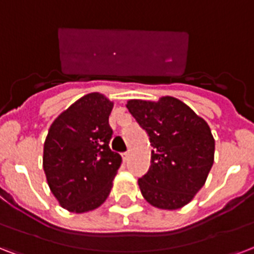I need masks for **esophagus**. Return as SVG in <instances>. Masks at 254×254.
<instances>
[{"label":"esophagus","instance_id":"obj_1","mask_svg":"<svg viewBox=\"0 0 254 254\" xmlns=\"http://www.w3.org/2000/svg\"><path fill=\"white\" fill-rule=\"evenodd\" d=\"M122 159H123V162H127L129 159V152H123L122 154Z\"/></svg>","mask_w":254,"mask_h":254}]
</instances>
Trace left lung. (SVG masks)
Listing matches in <instances>:
<instances>
[{"label": "left lung", "instance_id": "1", "mask_svg": "<svg viewBox=\"0 0 254 254\" xmlns=\"http://www.w3.org/2000/svg\"><path fill=\"white\" fill-rule=\"evenodd\" d=\"M126 106L154 147L148 172L137 180L143 197L160 209L183 208L201 190L213 166L209 126L174 96L131 99Z\"/></svg>", "mask_w": 254, "mask_h": 254}]
</instances>
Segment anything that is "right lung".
Segmentation results:
<instances>
[{
    "mask_svg": "<svg viewBox=\"0 0 254 254\" xmlns=\"http://www.w3.org/2000/svg\"><path fill=\"white\" fill-rule=\"evenodd\" d=\"M114 103L90 92L58 115L43 144V171L61 207L84 213L109 197L122 156L110 149Z\"/></svg>",
    "mask_w": 254,
    "mask_h": 254,
    "instance_id": "right-lung-1",
    "label": "right lung"
}]
</instances>
